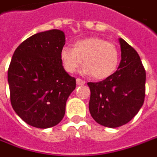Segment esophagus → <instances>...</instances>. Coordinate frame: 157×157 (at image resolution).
Masks as SVG:
<instances>
[{
  "instance_id": "1",
  "label": "esophagus",
  "mask_w": 157,
  "mask_h": 157,
  "mask_svg": "<svg viewBox=\"0 0 157 157\" xmlns=\"http://www.w3.org/2000/svg\"><path fill=\"white\" fill-rule=\"evenodd\" d=\"M76 83L78 85H85V81H83L80 78H77L76 79Z\"/></svg>"
}]
</instances>
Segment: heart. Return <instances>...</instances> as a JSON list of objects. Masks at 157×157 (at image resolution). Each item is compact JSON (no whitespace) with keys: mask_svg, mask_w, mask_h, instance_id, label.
<instances>
[{"mask_svg":"<svg viewBox=\"0 0 157 157\" xmlns=\"http://www.w3.org/2000/svg\"><path fill=\"white\" fill-rule=\"evenodd\" d=\"M60 62L67 72L72 73L84 64L81 72L101 80L115 72L120 60V51L112 43L98 36L77 40L73 47L64 46L60 52Z\"/></svg>","mask_w":157,"mask_h":157,"instance_id":"b5f03b06","label":"heart"}]
</instances>
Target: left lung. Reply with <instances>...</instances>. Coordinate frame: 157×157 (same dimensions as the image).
Instances as JSON below:
<instances>
[{
    "label": "left lung",
    "instance_id": "left-lung-1",
    "mask_svg": "<svg viewBox=\"0 0 157 157\" xmlns=\"http://www.w3.org/2000/svg\"><path fill=\"white\" fill-rule=\"evenodd\" d=\"M121 60L118 70L104 80L88 83L89 110L101 126L114 128L130 121L144 104L146 74L137 51L119 38Z\"/></svg>",
    "mask_w": 157,
    "mask_h": 157
}]
</instances>
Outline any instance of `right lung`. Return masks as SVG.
I'll return each instance as SVG.
<instances>
[{"instance_id":"1","label":"right lung","mask_w":157,"mask_h":157,"mask_svg":"<svg viewBox=\"0 0 157 157\" xmlns=\"http://www.w3.org/2000/svg\"><path fill=\"white\" fill-rule=\"evenodd\" d=\"M66 42L60 30L31 36L16 48L7 72L11 104L28 125L49 128L59 124L76 79L65 71L60 52Z\"/></svg>"}]
</instances>
